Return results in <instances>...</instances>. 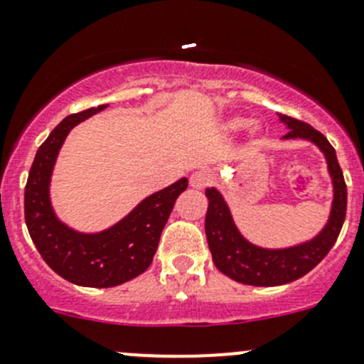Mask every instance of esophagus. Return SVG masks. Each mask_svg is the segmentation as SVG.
Returning a JSON list of instances; mask_svg holds the SVG:
<instances>
[{
    "label": "esophagus",
    "instance_id": "34e87169",
    "mask_svg": "<svg viewBox=\"0 0 364 364\" xmlns=\"http://www.w3.org/2000/svg\"><path fill=\"white\" fill-rule=\"evenodd\" d=\"M212 179H214V176H212L210 170L199 168V170H196L194 174L190 176V186L196 190H201V188H205V186L210 185Z\"/></svg>",
    "mask_w": 364,
    "mask_h": 364
}]
</instances>
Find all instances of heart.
I'll use <instances>...</instances> for the list:
<instances>
[{
	"instance_id": "b5f03b06",
	"label": "heart",
	"mask_w": 364,
	"mask_h": 364,
	"mask_svg": "<svg viewBox=\"0 0 364 364\" xmlns=\"http://www.w3.org/2000/svg\"><path fill=\"white\" fill-rule=\"evenodd\" d=\"M245 123H247V121H245L243 117H232V119H228L227 123H225V127H227L228 130H239L243 129Z\"/></svg>"
}]
</instances>
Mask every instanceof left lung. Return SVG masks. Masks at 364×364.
<instances>
[{
  "instance_id": "left-lung-1",
  "label": "left lung",
  "mask_w": 364,
  "mask_h": 364,
  "mask_svg": "<svg viewBox=\"0 0 364 364\" xmlns=\"http://www.w3.org/2000/svg\"><path fill=\"white\" fill-rule=\"evenodd\" d=\"M279 119L288 129L283 139H309L325 154L333 185V201L325 228L314 239L288 248H261L241 235L219 190L206 188L208 210L205 218V232L212 261L225 276L252 287H277L292 283L309 274L325 259V255L333 247L346 215V185L333 146L309 123L284 114H279Z\"/></svg>"
}]
</instances>
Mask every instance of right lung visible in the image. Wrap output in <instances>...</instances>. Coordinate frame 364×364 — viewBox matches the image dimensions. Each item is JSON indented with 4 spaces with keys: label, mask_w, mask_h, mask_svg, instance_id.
I'll use <instances>...</instances> for the list:
<instances>
[{
    "label": "right lung",
    "mask_w": 364,
    "mask_h": 364,
    "mask_svg": "<svg viewBox=\"0 0 364 364\" xmlns=\"http://www.w3.org/2000/svg\"><path fill=\"white\" fill-rule=\"evenodd\" d=\"M103 109L107 105L65 117L36 152L25 186V221L45 263L63 279L92 288L117 287L150 267L176 199L188 186V179L181 178L143 199L114 227L96 234L76 232L61 223L48 194L55 158L68 132Z\"/></svg>",
    "instance_id": "right-lung-1"
}]
</instances>
